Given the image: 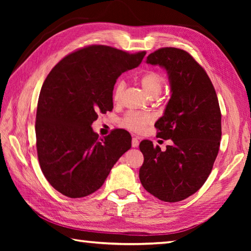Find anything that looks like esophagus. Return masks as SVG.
I'll return each instance as SVG.
<instances>
[{
	"mask_svg": "<svg viewBox=\"0 0 251 251\" xmlns=\"http://www.w3.org/2000/svg\"><path fill=\"white\" fill-rule=\"evenodd\" d=\"M131 146H132V148H137L138 146H139V141H138V138H136V137L132 138Z\"/></svg>",
	"mask_w": 251,
	"mask_h": 251,
	"instance_id": "esophagus-1",
	"label": "esophagus"
}]
</instances>
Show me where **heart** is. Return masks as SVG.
<instances>
[{
  "label": "heart",
  "mask_w": 251,
  "mask_h": 251,
  "mask_svg": "<svg viewBox=\"0 0 251 251\" xmlns=\"http://www.w3.org/2000/svg\"><path fill=\"white\" fill-rule=\"evenodd\" d=\"M141 86L145 90V93L150 98H157L161 95L164 88V77L161 74L154 71H149L143 74L140 79ZM125 83L123 81H119L116 83L113 90V100L119 101L123 90H124ZM150 122V116L141 113H136V112H130L127 114L124 119V125L127 128L132 130H142L145 126Z\"/></svg>",
  "instance_id": "b5f03b06"
}]
</instances>
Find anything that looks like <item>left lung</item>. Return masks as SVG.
Listing matches in <instances>:
<instances>
[{
  "mask_svg": "<svg viewBox=\"0 0 251 251\" xmlns=\"http://www.w3.org/2000/svg\"><path fill=\"white\" fill-rule=\"evenodd\" d=\"M147 63L167 72L170 99L156 121V137L173 140L162 151L143 140L141 184L158 200L175 202L194 194L211 173L221 140L219 101L209 76L185 50L165 47L152 52Z\"/></svg>",
  "mask_w": 251,
  "mask_h": 251,
  "instance_id": "8db88e82",
  "label": "left lung"
}]
</instances>
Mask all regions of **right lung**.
Wrapping results in <instances>:
<instances>
[{
	"label": "right lung",
	"mask_w": 251,
	"mask_h": 251,
	"mask_svg": "<svg viewBox=\"0 0 251 251\" xmlns=\"http://www.w3.org/2000/svg\"><path fill=\"white\" fill-rule=\"evenodd\" d=\"M145 55L92 45L63 58L47 75L37 102L36 150L45 178L61 194L78 199L94 193L130 149L127 130L100 138L92 125L99 112L113 109L117 77L139 66Z\"/></svg>",
	"instance_id": "add662e5"
}]
</instances>
